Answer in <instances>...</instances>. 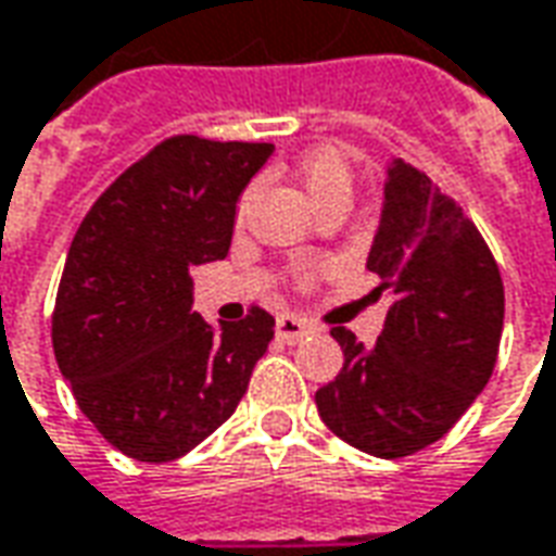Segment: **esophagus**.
I'll list each match as a JSON object with an SVG mask.
<instances>
[{
  "label": "esophagus",
  "instance_id": "esophagus-1",
  "mask_svg": "<svg viewBox=\"0 0 556 556\" xmlns=\"http://www.w3.org/2000/svg\"><path fill=\"white\" fill-rule=\"evenodd\" d=\"M277 333L286 340V343H298V340H304L306 333H313V325L298 316H279Z\"/></svg>",
  "mask_w": 556,
  "mask_h": 556
}]
</instances>
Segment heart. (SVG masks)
Wrapping results in <instances>:
<instances>
[{
    "label": "heart",
    "instance_id": "b5f03b06",
    "mask_svg": "<svg viewBox=\"0 0 556 556\" xmlns=\"http://www.w3.org/2000/svg\"><path fill=\"white\" fill-rule=\"evenodd\" d=\"M294 177H298V184L304 186V192L309 195V201L316 204L318 211L328 207L331 201H349V192H352V170H349V162L333 147H316V150L304 153L301 162H298V168H294ZM250 204L252 189H247L238 201V219L247 216ZM328 270H331V265H325V262L301 265L294 270V286L298 289H313Z\"/></svg>",
    "mask_w": 556,
    "mask_h": 556
}]
</instances>
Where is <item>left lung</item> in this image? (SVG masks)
Listing matches in <instances>:
<instances>
[{"label": "left lung", "mask_w": 556, "mask_h": 556, "mask_svg": "<svg viewBox=\"0 0 556 556\" xmlns=\"http://www.w3.org/2000/svg\"><path fill=\"white\" fill-rule=\"evenodd\" d=\"M391 294L370 349L333 325L343 370L316 391L321 421L358 452L409 457L452 430L494 372L506 294L491 247L464 207L403 159L388 168L370 258Z\"/></svg>", "instance_id": "left-lung-1"}]
</instances>
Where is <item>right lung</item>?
<instances>
[{"label": "right lung", "mask_w": 556, "mask_h": 556, "mask_svg": "<svg viewBox=\"0 0 556 556\" xmlns=\"http://www.w3.org/2000/svg\"><path fill=\"white\" fill-rule=\"evenodd\" d=\"M274 143L170 135L96 198L68 247L53 355L80 413L116 452L168 464L225 425L274 340L250 306L213 328L192 267L228 255L235 207Z\"/></svg>", "instance_id": "obj_1"}]
</instances>
